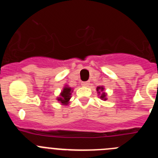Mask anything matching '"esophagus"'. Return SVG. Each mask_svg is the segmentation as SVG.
<instances>
[{"instance_id":"obj_1","label":"esophagus","mask_w":158,"mask_h":158,"mask_svg":"<svg viewBox=\"0 0 158 158\" xmlns=\"http://www.w3.org/2000/svg\"><path fill=\"white\" fill-rule=\"evenodd\" d=\"M81 85L84 86V87H88L89 85V81H85V82H82Z\"/></svg>"}]
</instances>
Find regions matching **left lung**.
I'll use <instances>...</instances> for the list:
<instances>
[{
	"mask_svg": "<svg viewBox=\"0 0 158 158\" xmlns=\"http://www.w3.org/2000/svg\"><path fill=\"white\" fill-rule=\"evenodd\" d=\"M96 92L98 93V96L102 100H107V93L104 92V86H98L96 88Z\"/></svg>",
	"mask_w": 158,
	"mask_h": 158,
	"instance_id": "8db88e82",
	"label": "left lung"
}]
</instances>
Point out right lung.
I'll return each instance as SVG.
<instances>
[{
    "label": "right lung",
    "mask_w": 158,
    "mask_h": 158,
    "mask_svg": "<svg viewBox=\"0 0 158 158\" xmlns=\"http://www.w3.org/2000/svg\"><path fill=\"white\" fill-rule=\"evenodd\" d=\"M73 89L71 87H69V85H65L63 87V89L62 90V92L60 93L59 96L57 97V100L59 102V104L61 105H68L69 103V100L71 98V95L73 93Z\"/></svg>",
    "instance_id": "obj_1"
}]
</instances>
